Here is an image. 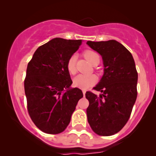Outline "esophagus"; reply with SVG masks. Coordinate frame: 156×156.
<instances>
[{
  "instance_id": "obj_1",
  "label": "esophagus",
  "mask_w": 156,
  "mask_h": 156,
  "mask_svg": "<svg viewBox=\"0 0 156 156\" xmlns=\"http://www.w3.org/2000/svg\"><path fill=\"white\" fill-rule=\"evenodd\" d=\"M82 92H83V94H84V96L85 95V93H86L85 90H82Z\"/></svg>"
}]
</instances>
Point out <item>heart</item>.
Segmentation results:
<instances>
[{"label": "heart", "mask_w": 156, "mask_h": 156, "mask_svg": "<svg viewBox=\"0 0 156 156\" xmlns=\"http://www.w3.org/2000/svg\"><path fill=\"white\" fill-rule=\"evenodd\" d=\"M84 57L91 64H94L97 59H100V56L97 52L94 50H86L84 53ZM76 56L75 55H72L69 58L66 63V68L68 72L72 75L76 72ZM97 78L96 75H78L74 78L73 80V85L75 87L82 88V89H87V88L94 85L97 83Z\"/></svg>", "instance_id": "obj_1"}]
</instances>
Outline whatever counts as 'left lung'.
Here are the masks:
<instances>
[{
    "label": "left lung",
    "mask_w": 156,
    "mask_h": 156,
    "mask_svg": "<svg viewBox=\"0 0 156 156\" xmlns=\"http://www.w3.org/2000/svg\"><path fill=\"white\" fill-rule=\"evenodd\" d=\"M87 44L101 55L104 64V75L94 87L102 94H85L88 123L97 134L112 136L123 128L131 114L137 97V71L130 52L119 42Z\"/></svg>",
    "instance_id": "left-lung-1"
}]
</instances>
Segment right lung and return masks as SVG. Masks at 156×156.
Here are the masks:
<instances>
[{
    "mask_svg": "<svg viewBox=\"0 0 156 156\" xmlns=\"http://www.w3.org/2000/svg\"><path fill=\"white\" fill-rule=\"evenodd\" d=\"M82 40L56 37L36 50L28 63L24 81L27 108L37 128L50 134L65 130L70 122L81 90L72 84L66 68L69 58Z\"/></svg>",
    "mask_w": 156,
    "mask_h": 156,
    "instance_id": "obj_1",
    "label": "right lung"
}]
</instances>
